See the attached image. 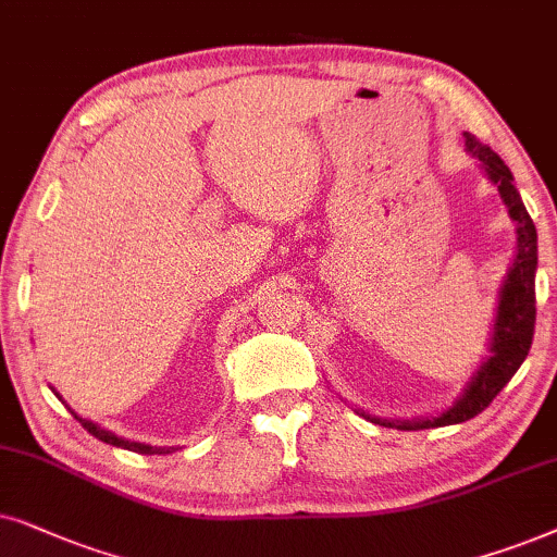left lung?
<instances>
[{
    "instance_id": "obj_1",
    "label": "left lung",
    "mask_w": 557,
    "mask_h": 557,
    "mask_svg": "<svg viewBox=\"0 0 557 557\" xmlns=\"http://www.w3.org/2000/svg\"><path fill=\"white\" fill-rule=\"evenodd\" d=\"M466 150L473 158L481 160L488 181L499 188V196L507 206L511 221L517 224V255L511 262L507 280H504L499 293V308H496V321L492 333V346H488V359L481 364L476 374L471 376L469 387L456 399L454 407L446 412L435 414L425 420H382L364 414L376 425L397 428V430H425V428H443L466 422L484 412L492 399L507 387V382L515 376L517 369L528 359L532 336H535V270H537V232L532 224L528 209H524L520 190L515 188L511 170L504 165V160L492 147L481 145L476 137L463 132Z\"/></svg>"
}]
</instances>
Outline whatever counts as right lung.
Segmentation results:
<instances>
[{
	"label": "right lung",
	"instance_id": "obj_1",
	"mask_svg": "<svg viewBox=\"0 0 557 557\" xmlns=\"http://www.w3.org/2000/svg\"><path fill=\"white\" fill-rule=\"evenodd\" d=\"M73 414H76V412H73ZM76 420H81V425H84V428L88 430V433L94 435V438L109 443V446L127 448V450H135V454H147V456H152V454H173V450H175V448H152V446H145V443H129V441H124V438H116L114 433H109V430L99 428V425H96V422H91V420L78 418V414H76Z\"/></svg>",
	"mask_w": 557,
	"mask_h": 557
}]
</instances>
